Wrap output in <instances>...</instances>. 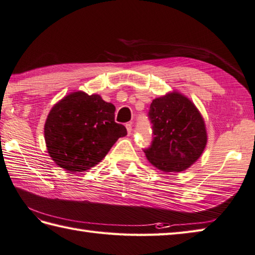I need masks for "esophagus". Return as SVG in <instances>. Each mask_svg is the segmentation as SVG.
<instances>
[{
  "label": "esophagus",
  "instance_id": "esophagus-1",
  "mask_svg": "<svg viewBox=\"0 0 255 255\" xmlns=\"http://www.w3.org/2000/svg\"><path fill=\"white\" fill-rule=\"evenodd\" d=\"M126 129H127V132H128V134H130V133H131V131H132V126H131V124H130V123L126 124Z\"/></svg>",
  "mask_w": 255,
  "mask_h": 255
}]
</instances>
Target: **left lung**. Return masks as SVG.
Returning a JSON list of instances; mask_svg holds the SVG:
<instances>
[{"instance_id": "1", "label": "left lung", "mask_w": 255, "mask_h": 255, "mask_svg": "<svg viewBox=\"0 0 255 255\" xmlns=\"http://www.w3.org/2000/svg\"><path fill=\"white\" fill-rule=\"evenodd\" d=\"M149 118L154 137L144 153L153 167L164 172H181L201 157L208 141L206 124L188 97L173 91L154 98Z\"/></svg>"}]
</instances>
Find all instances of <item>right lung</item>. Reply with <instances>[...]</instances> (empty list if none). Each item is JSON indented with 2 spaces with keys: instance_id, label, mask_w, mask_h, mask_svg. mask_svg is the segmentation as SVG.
<instances>
[{
  "instance_id": "add662e5",
  "label": "right lung",
  "mask_w": 255,
  "mask_h": 255,
  "mask_svg": "<svg viewBox=\"0 0 255 255\" xmlns=\"http://www.w3.org/2000/svg\"><path fill=\"white\" fill-rule=\"evenodd\" d=\"M115 108L97 94H68L48 113L44 126L47 152L68 172H83L101 162L118 138L124 125L115 123Z\"/></svg>"
}]
</instances>
